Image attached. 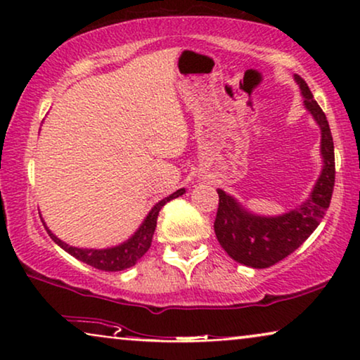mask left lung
<instances>
[{"label": "left lung", "mask_w": 360, "mask_h": 360, "mask_svg": "<svg viewBox=\"0 0 360 360\" xmlns=\"http://www.w3.org/2000/svg\"><path fill=\"white\" fill-rule=\"evenodd\" d=\"M295 82L302 91L304 108L321 131L319 152L323 167L308 198L283 214L262 216L244 208L224 190H216L219 195L214 221L216 238L231 259L252 269H267L298 249L318 228L331 203L336 175L331 129L307 82L298 75H295Z\"/></svg>", "instance_id": "left-lung-1"}]
</instances>
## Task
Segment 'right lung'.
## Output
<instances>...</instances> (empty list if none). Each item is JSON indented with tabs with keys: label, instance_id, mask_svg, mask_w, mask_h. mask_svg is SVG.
<instances>
[{
	"label": "right lung",
	"instance_id": "obj_1",
	"mask_svg": "<svg viewBox=\"0 0 360 360\" xmlns=\"http://www.w3.org/2000/svg\"><path fill=\"white\" fill-rule=\"evenodd\" d=\"M185 193V188L176 190L175 193H172L167 196V198L160 200L159 203L154 205L147 216L142 221V224L137 228L134 234L131 236L129 239L124 240V243L112 245V248H106V249H83V248H73V245H68L67 243H63L57 238L56 234L52 233L51 229L46 226L49 236H51L53 243L68 252L73 257L82 260L91 267H95L98 270H105V272H117V270H124L129 269L134 265L137 260H139L142 255H144L147 250L150 248L152 243V236H154L155 226H157V216H159V211L162 210V206L165 203H169L170 200L179 198Z\"/></svg>",
	"mask_w": 360,
	"mask_h": 360
}]
</instances>
